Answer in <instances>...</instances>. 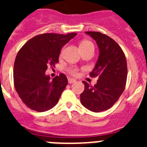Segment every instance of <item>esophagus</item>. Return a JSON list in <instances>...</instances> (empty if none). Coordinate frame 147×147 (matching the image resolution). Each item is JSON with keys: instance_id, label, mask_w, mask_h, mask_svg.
Returning a JSON list of instances; mask_svg holds the SVG:
<instances>
[{"instance_id": "1", "label": "esophagus", "mask_w": 147, "mask_h": 147, "mask_svg": "<svg viewBox=\"0 0 147 147\" xmlns=\"http://www.w3.org/2000/svg\"><path fill=\"white\" fill-rule=\"evenodd\" d=\"M74 82H76V80H75L71 79V78H69V79H68V83H69V84H72V83H74Z\"/></svg>"}]
</instances>
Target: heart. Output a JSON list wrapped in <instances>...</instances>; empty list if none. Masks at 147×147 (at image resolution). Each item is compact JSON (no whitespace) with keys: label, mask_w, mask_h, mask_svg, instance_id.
<instances>
[{"label":"heart","mask_w":147,"mask_h":147,"mask_svg":"<svg viewBox=\"0 0 147 147\" xmlns=\"http://www.w3.org/2000/svg\"><path fill=\"white\" fill-rule=\"evenodd\" d=\"M91 47L94 48V46H93V44L90 41H89V40H83V41H82L80 45V48L81 49V51L84 50V49H89V48ZM64 48L62 49L60 55H62V54L64 52ZM67 71L69 74L72 75L74 76H76L79 75V68L77 67H76V66H70V67H68L67 68Z\"/></svg>","instance_id":"b5f03b06"}]
</instances>
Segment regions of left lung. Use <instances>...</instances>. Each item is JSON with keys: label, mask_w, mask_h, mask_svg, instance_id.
<instances>
[{"label": "left lung", "mask_w": 147, "mask_h": 147, "mask_svg": "<svg viewBox=\"0 0 147 147\" xmlns=\"http://www.w3.org/2000/svg\"><path fill=\"white\" fill-rule=\"evenodd\" d=\"M93 37L99 49V56L90 77L98 80L94 86L85 81L80 95L82 105L95 113L105 111L113 106L124 92L127 78L125 54L120 45L107 35L98 32H86Z\"/></svg>", "instance_id": "obj_1"}]
</instances>
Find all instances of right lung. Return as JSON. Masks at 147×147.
I'll return each mask as SVG.
<instances>
[{"mask_svg": "<svg viewBox=\"0 0 147 147\" xmlns=\"http://www.w3.org/2000/svg\"><path fill=\"white\" fill-rule=\"evenodd\" d=\"M76 33H45L27 41L15 58L13 77L18 96L28 108L45 112L54 107L67 85L63 74L51 80L45 74L48 66L55 67L63 45Z\"/></svg>", "mask_w": 147, "mask_h": 147, "instance_id": "1", "label": "right lung"}]
</instances>
